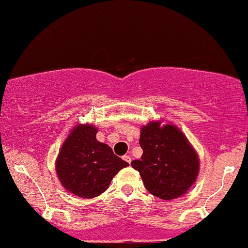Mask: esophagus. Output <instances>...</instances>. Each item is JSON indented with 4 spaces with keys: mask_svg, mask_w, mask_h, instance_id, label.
<instances>
[{
    "mask_svg": "<svg viewBox=\"0 0 248 248\" xmlns=\"http://www.w3.org/2000/svg\"><path fill=\"white\" fill-rule=\"evenodd\" d=\"M123 159H124L125 161H126L129 165L131 164V156H130V155H127V154H126V155L123 156Z\"/></svg>",
    "mask_w": 248,
    "mask_h": 248,
    "instance_id": "1",
    "label": "esophagus"
}]
</instances>
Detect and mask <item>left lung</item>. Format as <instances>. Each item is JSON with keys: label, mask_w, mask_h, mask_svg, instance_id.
<instances>
[{"label": "left lung", "mask_w": 248, "mask_h": 248, "mask_svg": "<svg viewBox=\"0 0 248 248\" xmlns=\"http://www.w3.org/2000/svg\"><path fill=\"white\" fill-rule=\"evenodd\" d=\"M139 144L141 159L133 160L131 165L151 194L170 201L191 187L199 174V158L176 126L151 122L141 129Z\"/></svg>", "instance_id": "8db88e82"}]
</instances>
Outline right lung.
I'll list each match as a JSON object with an SVG mask.
<instances>
[{
	"label": "right lung",
	"instance_id": "1",
	"mask_svg": "<svg viewBox=\"0 0 248 248\" xmlns=\"http://www.w3.org/2000/svg\"><path fill=\"white\" fill-rule=\"evenodd\" d=\"M97 129L78 125L63 142L57 159L61 185L78 197L93 199L107 190L112 177L126 161L113 154L111 147L97 141Z\"/></svg>",
	"mask_w": 248,
	"mask_h": 248
}]
</instances>
